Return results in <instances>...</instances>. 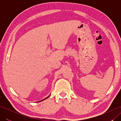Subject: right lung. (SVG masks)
Listing matches in <instances>:
<instances>
[{
	"label": "right lung",
	"mask_w": 121,
	"mask_h": 121,
	"mask_svg": "<svg viewBox=\"0 0 121 121\" xmlns=\"http://www.w3.org/2000/svg\"><path fill=\"white\" fill-rule=\"evenodd\" d=\"M50 96H49L48 97H46V98H45V99H43V100H41V101H38V102H40V101H43V100H45V99H47L48 97H50Z\"/></svg>",
	"instance_id": "add662e5"
}]
</instances>
